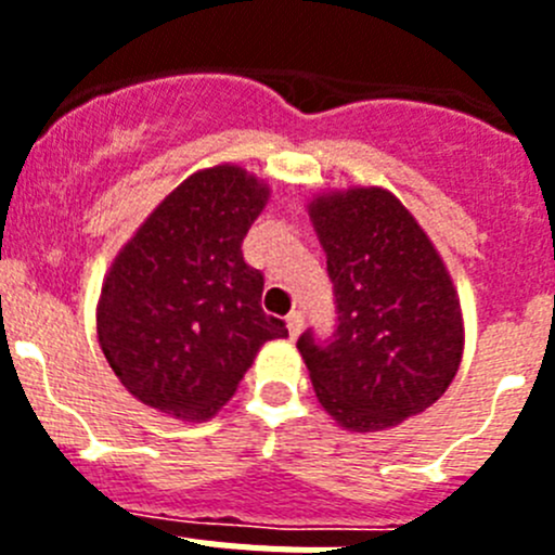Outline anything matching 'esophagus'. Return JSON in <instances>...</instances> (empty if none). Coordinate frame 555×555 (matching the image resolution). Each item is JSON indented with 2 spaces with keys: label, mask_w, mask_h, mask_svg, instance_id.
I'll use <instances>...</instances> for the list:
<instances>
[{
  "label": "esophagus",
  "mask_w": 555,
  "mask_h": 555,
  "mask_svg": "<svg viewBox=\"0 0 555 555\" xmlns=\"http://www.w3.org/2000/svg\"><path fill=\"white\" fill-rule=\"evenodd\" d=\"M286 325H288V336L297 338L302 333V313L300 311H292L286 317Z\"/></svg>",
  "instance_id": "34e87169"
}]
</instances>
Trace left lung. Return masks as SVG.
<instances>
[{
	"instance_id": "8db88e82",
	"label": "left lung",
	"mask_w": 555,
	"mask_h": 555,
	"mask_svg": "<svg viewBox=\"0 0 555 555\" xmlns=\"http://www.w3.org/2000/svg\"><path fill=\"white\" fill-rule=\"evenodd\" d=\"M308 217L336 292V338L297 350L322 409L350 434L423 414L453 384L464 313L442 255L409 208L380 185L322 191Z\"/></svg>"
}]
</instances>
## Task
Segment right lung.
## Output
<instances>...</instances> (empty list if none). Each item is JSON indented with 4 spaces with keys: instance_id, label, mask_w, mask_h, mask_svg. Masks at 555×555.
Here are the masks:
<instances>
[{
    "instance_id": "obj_1",
    "label": "right lung",
    "mask_w": 555,
    "mask_h": 555,
    "mask_svg": "<svg viewBox=\"0 0 555 555\" xmlns=\"http://www.w3.org/2000/svg\"><path fill=\"white\" fill-rule=\"evenodd\" d=\"M267 180L235 164L194 171L116 253L96 336L127 391L180 423H205L286 322L261 308L263 274L242 242L267 208Z\"/></svg>"
}]
</instances>
